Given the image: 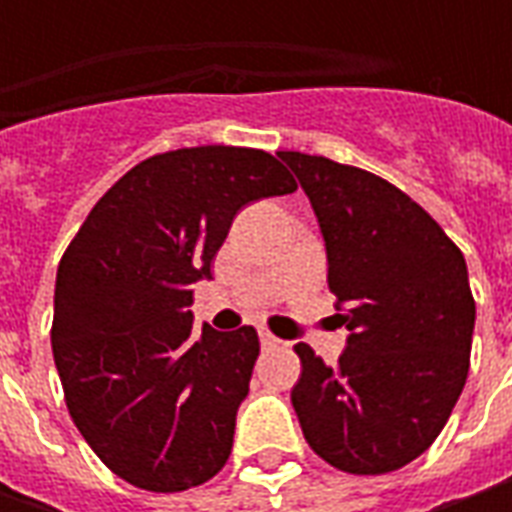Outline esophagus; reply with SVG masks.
Instances as JSON below:
<instances>
[{
  "label": "esophagus",
  "mask_w": 512,
  "mask_h": 512,
  "mask_svg": "<svg viewBox=\"0 0 512 512\" xmlns=\"http://www.w3.org/2000/svg\"><path fill=\"white\" fill-rule=\"evenodd\" d=\"M259 342H262V347H276V344H279V339H276L273 333L262 330V333H259Z\"/></svg>",
  "instance_id": "1"
}]
</instances>
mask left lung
Masks as SVG:
<instances>
[{
	"instance_id": "obj_1",
	"label": "left lung",
	"mask_w": 512,
	"mask_h": 512,
	"mask_svg": "<svg viewBox=\"0 0 512 512\" xmlns=\"http://www.w3.org/2000/svg\"><path fill=\"white\" fill-rule=\"evenodd\" d=\"M296 173L327 247V285L350 330L336 367L296 344L290 393L316 456L353 476L419 459L450 419L470 370L476 302L439 222L387 179L299 150Z\"/></svg>"
}]
</instances>
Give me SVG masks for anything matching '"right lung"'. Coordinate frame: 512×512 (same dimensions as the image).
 I'll return each mask as SVG.
<instances>
[{"mask_svg": "<svg viewBox=\"0 0 512 512\" xmlns=\"http://www.w3.org/2000/svg\"><path fill=\"white\" fill-rule=\"evenodd\" d=\"M296 190L265 150L156 153L93 205L56 270L53 362L70 419L133 487L179 493L225 467L259 336L193 330V285L233 216Z\"/></svg>", "mask_w": 512, "mask_h": 512, "instance_id": "right-lung-1", "label": "right lung"}]
</instances>
